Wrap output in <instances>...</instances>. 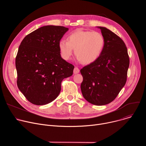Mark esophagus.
Masks as SVG:
<instances>
[{
	"label": "esophagus",
	"instance_id": "obj_1",
	"mask_svg": "<svg viewBox=\"0 0 146 146\" xmlns=\"http://www.w3.org/2000/svg\"><path fill=\"white\" fill-rule=\"evenodd\" d=\"M80 72V69L77 67H75L73 70V73L74 74H77Z\"/></svg>",
	"mask_w": 146,
	"mask_h": 146
}]
</instances>
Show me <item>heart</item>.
I'll use <instances>...</instances> for the list:
<instances>
[{
    "instance_id": "heart-1",
    "label": "heart",
    "mask_w": 146,
    "mask_h": 146,
    "mask_svg": "<svg viewBox=\"0 0 146 146\" xmlns=\"http://www.w3.org/2000/svg\"><path fill=\"white\" fill-rule=\"evenodd\" d=\"M105 46V38L98 32L77 29L69 34L67 41L61 40L58 47L61 56L69 60L74 52L78 60L84 64L96 61L102 54Z\"/></svg>"
}]
</instances>
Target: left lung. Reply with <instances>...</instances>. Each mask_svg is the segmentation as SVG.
Listing matches in <instances>:
<instances>
[{
    "mask_svg": "<svg viewBox=\"0 0 146 146\" xmlns=\"http://www.w3.org/2000/svg\"><path fill=\"white\" fill-rule=\"evenodd\" d=\"M98 28L105 38V46L96 61L80 70L81 90L88 102L102 106L113 101L125 84L129 58L119 36L106 28Z\"/></svg>",
    "mask_w": 146,
    "mask_h": 146,
    "instance_id": "left-lung-1",
    "label": "left lung"
}]
</instances>
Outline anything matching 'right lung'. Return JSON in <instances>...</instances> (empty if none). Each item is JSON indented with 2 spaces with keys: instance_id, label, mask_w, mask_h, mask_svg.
I'll list each match as a JSON object with an SVG mask.
<instances>
[{
  "instance_id": "1",
  "label": "right lung",
  "mask_w": 146,
  "mask_h": 146,
  "mask_svg": "<svg viewBox=\"0 0 146 146\" xmlns=\"http://www.w3.org/2000/svg\"><path fill=\"white\" fill-rule=\"evenodd\" d=\"M69 28L47 25L26 36L15 58L17 86L27 99L36 105L55 100L61 82L73 74L74 66L62 59L59 41Z\"/></svg>"
}]
</instances>
